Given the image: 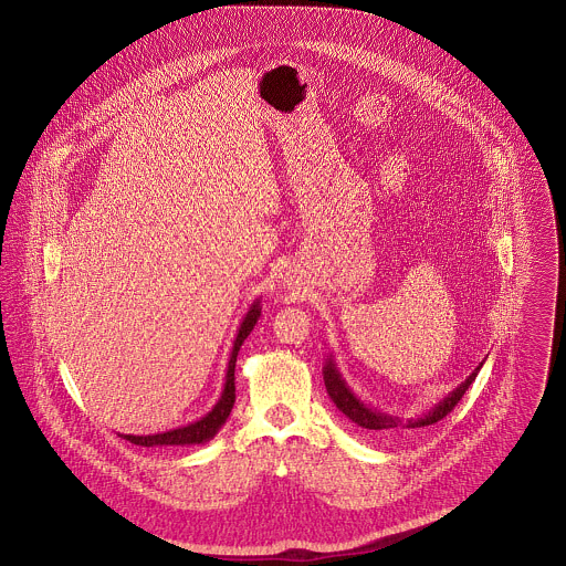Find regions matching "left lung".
I'll list each match as a JSON object with an SVG mask.
<instances>
[{
    "label": "left lung",
    "instance_id": "8db88e82",
    "mask_svg": "<svg viewBox=\"0 0 566 566\" xmlns=\"http://www.w3.org/2000/svg\"><path fill=\"white\" fill-rule=\"evenodd\" d=\"M484 361L453 390L449 392L442 401L433 405L429 411H424L422 416L418 418H399V416H392V413H386L381 409H377L375 405L364 403L355 392L353 388L346 384V379L342 377L333 355L328 353L326 355V361L323 366L324 386H326V392L331 397V401L335 403V407L348 418L353 420L357 427L370 431V433H377V436H395L399 433L401 429H416V427H427V424H433L438 420H442L455 405L460 403V399L467 395V390L471 388V384L475 381L478 373L482 370Z\"/></svg>",
    "mask_w": 566,
    "mask_h": 566
}]
</instances>
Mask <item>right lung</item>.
<instances>
[{"label":"right lung","mask_w":566,"mask_h":566,"mask_svg":"<svg viewBox=\"0 0 566 566\" xmlns=\"http://www.w3.org/2000/svg\"><path fill=\"white\" fill-rule=\"evenodd\" d=\"M259 316H261V301L254 298V303L248 307L242 324L238 328V335L233 339V348H231V357H229V366H227V377H224V388H222V395H220L218 403L211 407V411H207L202 418H198L193 422H187V424L169 429V431L150 433V436L119 433V438H124L133 444H139V447H191V444H205V442L213 440L216 433L227 422V418H229V413L235 405V361H238V353L242 348L243 339L254 328Z\"/></svg>","instance_id":"add662e5"}]
</instances>
